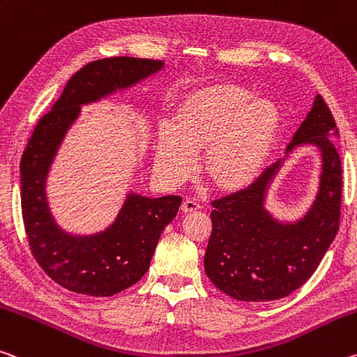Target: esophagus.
<instances>
[{"label": "esophagus", "mask_w": 357, "mask_h": 357, "mask_svg": "<svg viewBox=\"0 0 357 357\" xmlns=\"http://www.w3.org/2000/svg\"><path fill=\"white\" fill-rule=\"evenodd\" d=\"M202 205L195 199H185L183 202V205H181V209H183L184 213H190V211H197V209H200Z\"/></svg>", "instance_id": "1"}]
</instances>
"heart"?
I'll return each mask as SVG.
<instances>
[{"label": "heart", "mask_w": 357, "mask_h": 357, "mask_svg": "<svg viewBox=\"0 0 357 357\" xmlns=\"http://www.w3.org/2000/svg\"><path fill=\"white\" fill-rule=\"evenodd\" d=\"M280 107L235 84H216L185 95L172 127L158 133L155 165L174 183L197 167L195 151L205 148V168L222 188H241L257 176L273 148Z\"/></svg>", "instance_id": "obj_1"}]
</instances>
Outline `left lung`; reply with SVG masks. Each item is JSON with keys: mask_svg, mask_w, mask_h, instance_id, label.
Segmentation results:
<instances>
[{"mask_svg": "<svg viewBox=\"0 0 357 357\" xmlns=\"http://www.w3.org/2000/svg\"><path fill=\"white\" fill-rule=\"evenodd\" d=\"M338 128L329 106L318 95L287 146L314 144L321 151L319 192L297 222H280L264 208L265 192L282 163L270 165L246 189L213 200V230L205 271L213 284L243 302L287 297L310 280L340 225L342 160L335 148Z\"/></svg>", "mask_w": 357, "mask_h": 357, "instance_id": "8db88e82", "label": "left lung"}]
</instances>
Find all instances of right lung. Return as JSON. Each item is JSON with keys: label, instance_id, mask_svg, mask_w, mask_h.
I'll list each match as a JSON object with an SVG mask.
<instances>
[{"label": "right lung", "instance_id": "1", "mask_svg": "<svg viewBox=\"0 0 357 357\" xmlns=\"http://www.w3.org/2000/svg\"><path fill=\"white\" fill-rule=\"evenodd\" d=\"M162 66L160 60L133 56L90 61L70 77L52 109L39 119L22 154L20 199L28 245L39 267L68 291L111 297L128 289L149 270L163 229L178 214L179 195L148 199L128 194L109 227L76 236L55 224L46 199L50 163L81 105L133 86Z\"/></svg>", "mask_w": 357, "mask_h": 357}]
</instances>
